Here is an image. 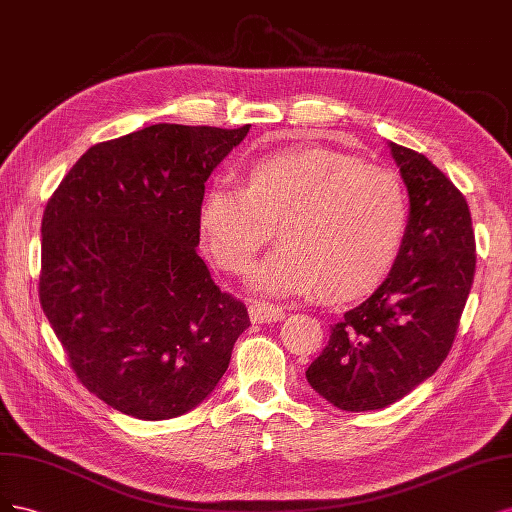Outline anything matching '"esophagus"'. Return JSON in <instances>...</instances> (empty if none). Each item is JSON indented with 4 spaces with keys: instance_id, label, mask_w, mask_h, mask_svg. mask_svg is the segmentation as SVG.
I'll return each mask as SVG.
<instances>
[{
    "instance_id": "1",
    "label": "esophagus",
    "mask_w": 512,
    "mask_h": 512,
    "mask_svg": "<svg viewBox=\"0 0 512 512\" xmlns=\"http://www.w3.org/2000/svg\"><path fill=\"white\" fill-rule=\"evenodd\" d=\"M249 315L253 323H274L278 319L285 317L283 306L270 304V302H253L249 306Z\"/></svg>"
}]
</instances>
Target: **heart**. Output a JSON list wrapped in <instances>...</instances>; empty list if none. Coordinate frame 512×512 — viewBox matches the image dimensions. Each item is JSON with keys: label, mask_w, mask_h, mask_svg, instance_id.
<instances>
[{"label": "heart", "mask_w": 512, "mask_h": 512, "mask_svg": "<svg viewBox=\"0 0 512 512\" xmlns=\"http://www.w3.org/2000/svg\"><path fill=\"white\" fill-rule=\"evenodd\" d=\"M408 223L395 172L323 146L242 161L240 185L214 180L197 208L204 253L244 274L272 238L283 242L253 276L272 295L319 291L327 302L370 295L391 272Z\"/></svg>", "instance_id": "b5f03b06"}]
</instances>
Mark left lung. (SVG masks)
<instances>
[{"mask_svg":"<svg viewBox=\"0 0 512 512\" xmlns=\"http://www.w3.org/2000/svg\"><path fill=\"white\" fill-rule=\"evenodd\" d=\"M408 189L410 214L391 274L344 312L306 370L310 387L340 410L402 400L447 359L476 268L464 193L425 155L389 144Z\"/></svg>","mask_w":512,"mask_h":512,"instance_id":"1","label":"left lung"}]
</instances>
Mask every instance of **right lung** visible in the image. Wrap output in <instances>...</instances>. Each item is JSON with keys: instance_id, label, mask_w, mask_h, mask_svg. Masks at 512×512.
I'll use <instances>...</instances> for the list:
<instances>
[{"instance_id": "obj_1", "label": "right lung", "mask_w": 512, "mask_h": 512, "mask_svg": "<svg viewBox=\"0 0 512 512\" xmlns=\"http://www.w3.org/2000/svg\"><path fill=\"white\" fill-rule=\"evenodd\" d=\"M249 127L157 123L100 142L44 208L42 310L78 381L123 415L195 408L251 325L195 251L204 183Z\"/></svg>"}]
</instances>
